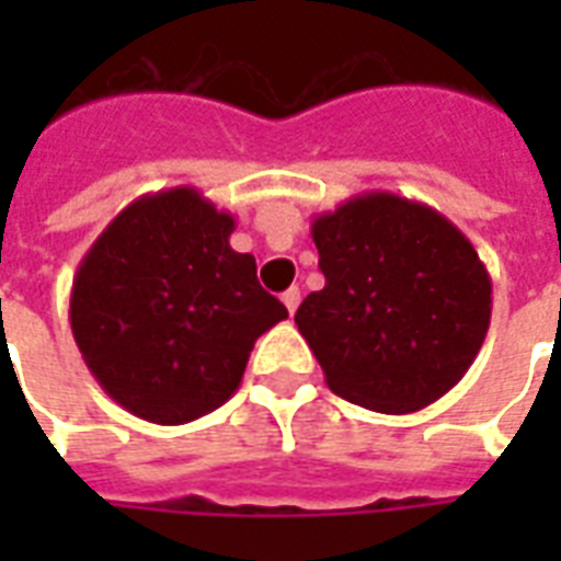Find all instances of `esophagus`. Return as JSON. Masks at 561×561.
Segmentation results:
<instances>
[{"label":"esophagus","instance_id":"esophagus-1","mask_svg":"<svg viewBox=\"0 0 561 561\" xmlns=\"http://www.w3.org/2000/svg\"><path fill=\"white\" fill-rule=\"evenodd\" d=\"M282 304H285V309H288V312H297V306H300V288H297V285H291V288H288V291L282 294Z\"/></svg>","mask_w":561,"mask_h":561}]
</instances>
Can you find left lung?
Listing matches in <instances>:
<instances>
[{
	"mask_svg": "<svg viewBox=\"0 0 561 561\" xmlns=\"http://www.w3.org/2000/svg\"><path fill=\"white\" fill-rule=\"evenodd\" d=\"M324 288L297 328L328 388L369 412L409 414L469 373L490 328L493 282L438 209L364 192L312 221Z\"/></svg>",
	"mask_w": 561,
	"mask_h": 561,
	"instance_id": "obj_1",
	"label": "left lung"
}]
</instances>
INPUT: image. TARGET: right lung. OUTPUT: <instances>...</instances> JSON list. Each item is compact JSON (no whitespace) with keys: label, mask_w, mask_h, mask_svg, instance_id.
I'll list each match as a JSON object with an SVG mask.
<instances>
[{"label":"right lung","mask_w":561,"mask_h":561,"mask_svg":"<svg viewBox=\"0 0 561 561\" xmlns=\"http://www.w3.org/2000/svg\"><path fill=\"white\" fill-rule=\"evenodd\" d=\"M233 216L192 185L131 201L80 261L71 333L104 393L161 426L233 397L249 352L288 309L231 249Z\"/></svg>","instance_id":"add662e5"}]
</instances>
